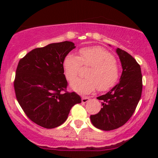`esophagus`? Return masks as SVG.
Segmentation results:
<instances>
[{"mask_svg":"<svg viewBox=\"0 0 158 158\" xmlns=\"http://www.w3.org/2000/svg\"><path fill=\"white\" fill-rule=\"evenodd\" d=\"M89 100V97H82V103H86Z\"/></svg>","mask_w":158,"mask_h":158,"instance_id":"1","label":"esophagus"}]
</instances>
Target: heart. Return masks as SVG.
<instances>
[{
	"instance_id": "b5f03b06",
	"label": "heart",
	"mask_w": 158,
	"mask_h": 158,
	"mask_svg": "<svg viewBox=\"0 0 158 158\" xmlns=\"http://www.w3.org/2000/svg\"><path fill=\"white\" fill-rule=\"evenodd\" d=\"M81 65L91 66L87 73V78L74 80ZM63 66L66 79L74 80L70 83L71 89L81 94H89L96 89L100 92L109 90L116 85L120 74L114 56L100 47L82 48L79 57L69 54L65 57Z\"/></svg>"
}]
</instances>
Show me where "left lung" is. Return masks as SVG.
I'll list each match as a JSON object with an SVG mask.
<instances>
[{"instance_id": "left-lung-1", "label": "left lung", "mask_w": 158, "mask_h": 158, "mask_svg": "<svg viewBox=\"0 0 158 158\" xmlns=\"http://www.w3.org/2000/svg\"><path fill=\"white\" fill-rule=\"evenodd\" d=\"M122 63V73L119 82L106 95L97 97L102 108L90 116L95 128L103 131L118 128L129 120L138 104L142 92V75L140 65L125 50L117 48Z\"/></svg>"}]
</instances>
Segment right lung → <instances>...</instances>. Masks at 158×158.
<instances>
[{
    "instance_id": "right-lung-1",
    "label": "right lung",
    "mask_w": 158,
    "mask_h": 158,
    "mask_svg": "<svg viewBox=\"0 0 158 158\" xmlns=\"http://www.w3.org/2000/svg\"><path fill=\"white\" fill-rule=\"evenodd\" d=\"M75 48L70 41L54 43L33 49L19 61L14 84L16 97L27 116L40 126H60L72 107L81 102L76 92H61L67 86L63 60Z\"/></svg>"
}]
</instances>
